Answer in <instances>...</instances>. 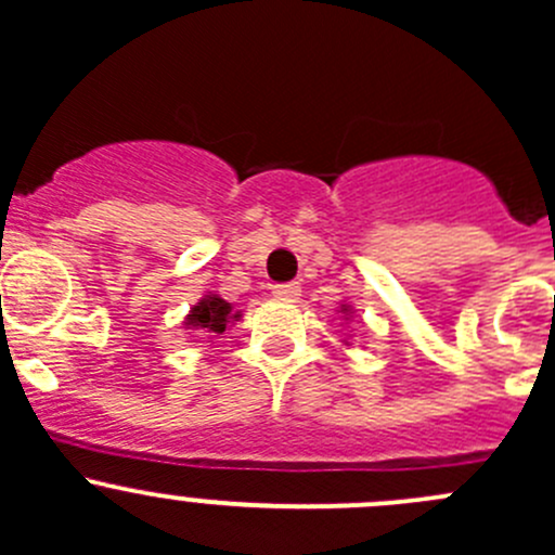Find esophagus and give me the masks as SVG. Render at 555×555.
Segmentation results:
<instances>
[{
  "instance_id": "esophagus-1",
  "label": "esophagus",
  "mask_w": 555,
  "mask_h": 555,
  "mask_svg": "<svg viewBox=\"0 0 555 555\" xmlns=\"http://www.w3.org/2000/svg\"><path fill=\"white\" fill-rule=\"evenodd\" d=\"M273 295H276L279 300H295L300 295V284L298 282L273 284Z\"/></svg>"
}]
</instances>
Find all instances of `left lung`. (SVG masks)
Here are the masks:
<instances>
[{
	"label": "left lung",
	"instance_id": "1",
	"mask_svg": "<svg viewBox=\"0 0 555 555\" xmlns=\"http://www.w3.org/2000/svg\"><path fill=\"white\" fill-rule=\"evenodd\" d=\"M349 311H351V309H349V306H346V309H344V313H349Z\"/></svg>",
	"mask_w": 555,
	"mask_h": 555
}]
</instances>
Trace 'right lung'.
Returning a JSON list of instances; mask_svg holds the SVG:
<instances>
[{"mask_svg": "<svg viewBox=\"0 0 555 555\" xmlns=\"http://www.w3.org/2000/svg\"><path fill=\"white\" fill-rule=\"evenodd\" d=\"M236 317L238 313H233V306L228 300H222L220 295H206V298H201L198 306H193L184 324H188V330H198L201 335H211L225 333L228 322Z\"/></svg>", "mask_w": 555, "mask_h": 555, "instance_id": "right-lung-1", "label": "right lung"}]
</instances>
